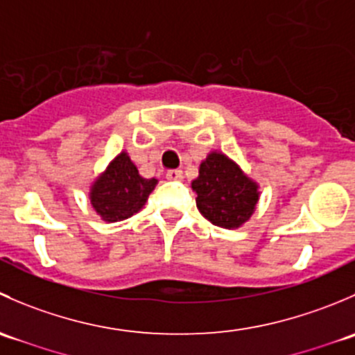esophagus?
I'll return each mask as SVG.
<instances>
[{"mask_svg": "<svg viewBox=\"0 0 355 355\" xmlns=\"http://www.w3.org/2000/svg\"><path fill=\"white\" fill-rule=\"evenodd\" d=\"M166 178L168 180H182L184 173H182V170H170L166 171Z\"/></svg>", "mask_w": 355, "mask_h": 355, "instance_id": "1", "label": "esophagus"}]
</instances>
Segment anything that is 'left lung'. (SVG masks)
<instances>
[{
	"label": "left lung",
	"mask_w": 355,
	"mask_h": 355,
	"mask_svg": "<svg viewBox=\"0 0 355 355\" xmlns=\"http://www.w3.org/2000/svg\"><path fill=\"white\" fill-rule=\"evenodd\" d=\"M196 204L204 218L221 228H239L256 209L259 192L237 163L221 153H211L192 182Z\"/></svg>",
	"instance_id": "1"
}]
</instances>
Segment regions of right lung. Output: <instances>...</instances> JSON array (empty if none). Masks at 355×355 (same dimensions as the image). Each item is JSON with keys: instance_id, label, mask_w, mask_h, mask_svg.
Segmentation results:
<instances>
[{"instance_id": "right-lung-1", "label": "right lung", "mask_w": 355, "mask_h": 355, "mask_svg": "<svg viewBox=\"0 0 355 355\" xmlns=\"http://www.w3.org/2000/svg\"><path fill=\"white\" fill-rule=\"evenodd\" d=\"M156 184V178H142L127 153H121L91 187V204L105 221L127 220L144 206Z\"/></svg>"}]
</instances>
